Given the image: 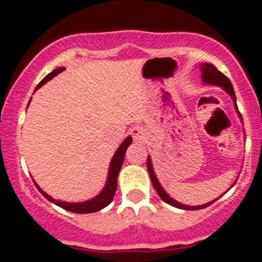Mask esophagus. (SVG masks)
Segmentation results:
<instances>
[{
  "mask_svg": "<svg viewBox=\"0 0 262 262\" xmlns=\"http://www.w3.org/2000/svg\"><path fill=\"white\" fill-rule=\"evenodd\" d=\"M130 133H132V137H133L134 141L138 142V143H141V142H143L144 139L147 138L146 130H144L143 128H139V126H136V128L132 129Z\"/></svg>",
  "mask_w": 262,
  "mask_h": 262,
  "instance_id": "esophagus-1",
  "label": "esophagus"
}]
</instances>
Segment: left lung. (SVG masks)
Masks as SVG:
<instances>
[{
  "label": "left lung",
  "instance_id": "8db88e82",
  "mask_svg": "<svg viewBox=\"0 0 262 262\" xmlns=\"http://www.w3.org/2000/svg\"><path fill=\"white\" fill-rule=\"evenodd\" d=\"M199 68H200V71H202V80L205 84H214V86L222 87V89H223L224 91H226L227 94L232 97V100H233V102H234V109H236L237 114H238L239 119H241V121H242V116H241V114H239L238 107H237L236 95H234L233 86H232L231 81L228 80V77H226V76H224L221 71L216 70L212 63H202V64L199 66ZM147 168H148V172H149V178H150V181H152V184H153V187H155L156 191L158 192V195H160L161 199H162L165 203H167V204L172 205V207L179 208V209H184V210L204 209V208L209 207L210 204H213L215 200H218L219 198L222 196L221 195V196L216 198V199L213 200V202H209V203H207V204H203V205H192V207H190V205L181 204V203L176 202L175 199H172V198H171L170 195L165 191V189L161 186L160 181H158L157 176H156V173H155V170H153L152 160H150L149 156H148V158H147ZM232 186H233V185H232ZM231 187H229V189H231ZM228 190H227V191H228Z\"/></svg>",
  "mask_w": 262,
  "mask_h": 262
}]
</instances>
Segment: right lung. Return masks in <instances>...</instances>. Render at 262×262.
I'll return each mask as SVG.
<instances>
[{
    "label": "right lung",
    "mask_w": 262,
    "mask_h": 262,
    "mask_svg": "<svg viewBox=\"0 0 262 262\" xmlns=\"http://www.w3.org/2000/svg\"><path fill=\"white\" fill-rule=\"evenodd\" d=\"M64 70H66L64 67H59V68H57V70L52 71L49 75H47L46 77H44L43 80L40 81V83L36 86L35 90H38L39 87L43 86L44 83H47V82H48L49 80H52L53 77H55L58 73L63 72ZM132 141H133V139H132L130 136L126 137V138L124 139L123 143L120 144V147L116 149L115 155L113 156V160H112V162H110V166H109V173H107L106 184H105L104 189H102L101 191H100L99 194L96 195V196L92 198V199L86 200V202H81V203H68V202H62V200H55V199H53L50 195L47 194L46 191H43V190L40 189V186H39L36 182H34V184H35L36 189H38L39 191L41 192V195H43L46 199H48L49 202L54 203V204L58 205V207H60V208H63V209L68 210V212L78 213V214L99 212V210L104 209L105 207H107V205L112 203L113 198H114L115 191H116V186H118V184H116V180H118L119 171H120L121 166H123L126 148L130 146Z\"/></svg>",
    "instance_id": "right-lung-1"
}]
</instances>
